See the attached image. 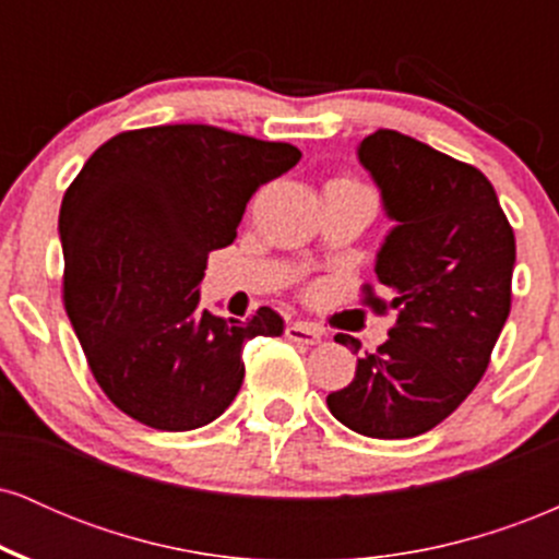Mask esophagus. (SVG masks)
I'll list each match as a JSON object with an SVG mask.
<instances>
[{
  "label": "esophagus",
  "instance_id": "esophagus-1",
  "mask_svg": "<svg viewBox=\"0 0 559 559\" xmlns=\"http://www.w3.org/2000/svg\"><path fill=\"white\" fill-rule=\"evenodd\" d=\"M286 336L292 338V342H297V344L312 346V344H320V338H323V331L316 329V325H310V323H288L286 325Z\"/></svg>",
  "mask_w": 559,
  "mask_h": 559
}]
</instances>
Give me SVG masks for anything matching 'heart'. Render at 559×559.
<instances>
[{"label":"heart","instance_id":"heart-1","mask_svg":"<svg viewBox=\"0 0 559 559\" xmlns=\"http://www.w3.org/2000/svg\"><path fill=\"white\" fill-rule=\"evenodd\" d=\"M336 183H349V186H362V183H357V181H355V178H346V176H344V178H336Z\"/></svg>","mask_w":559,"mask_h":559}]
</instances>
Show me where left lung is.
Segmentation results:
<instances>
[{
    "mask_svg": "<svg viewBox=\"0 0 559 559\" xmlns=\"http://www.w3.org/2000/svg\"><path fill=\"white\" fill-rule=\"evenodd\" d=\"M360 163L400 223L376 262L389 299L365 284L360 301L378 316L394 310L396 323L325 402L352 431L413 439L449 418L489 368L512 305L515 234L484 173L418 139L378 128ZM336 342L357 346L346 333Z\"/></svg>",
    "mask_w": 559,
    "mask_h": 559,
    "instance_id": "left-lung-1",
    "label": "left lung"
}]
</instances>
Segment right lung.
<instances>
[{
  "label": "right lung",
  "instance_id": "right-lung-1",
  "mask_svg": "<svg viewBox=\"0 0 559 559\" xmlns=\"http://www.w3.org/2000/svg\"><path fill=\"white\" fill-rule=\"evenodd\" d=\"M299 157L217 126H152L105 141L68 186L62 301L96 383L128 418L207 426L239 394L243 344L284 333L271 307L243 323L215 318L197 286L254 191Z\"/></svg>",
  "mask_w": 559,
  "mask_h": 559
}]
</instances>
